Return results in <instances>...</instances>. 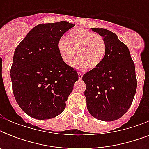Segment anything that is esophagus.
<instances>
[{
	"label": "esophagus",
	"mask_w": 149,
	"mask_h": 149,
	"mask_svg": "<svg viewBox=\"0 0 149 149\" xmlns=\"http://www.w3.org/2000/svg\"><path fill=\"white\" fill-rule=\"evenodd\" d=\"M78 77L79 79H81L83 78V73L82 72H78Z\"/></svg>",
	"instance_id": "obj_1"
}]
</instances>
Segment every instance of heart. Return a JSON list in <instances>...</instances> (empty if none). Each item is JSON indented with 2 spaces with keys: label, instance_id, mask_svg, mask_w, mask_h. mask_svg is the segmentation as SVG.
Returning <instances> with one entry per match:
<instances>
[{
  "label": "heart",
  "instance_id": "obj_1",
  "mask_svg": "<svg viewBox=\"0 0 149 149\" xmlns=\"http://www.w3.org/2000/svg\"><path fill=\"white\" fill-rule=\"evenodd\" d=\"M57 50L62 60L70 64L76 56L78 57L72 63V67L84 70L87 65L95 69L100 65L106 53V43L97 33H93L84 28L70 31L68 39L61 38L57 42Z\"/></svg>",
  "mask_w": 149,
  "mask_h": 149
}]
</instances>
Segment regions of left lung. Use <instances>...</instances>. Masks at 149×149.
<instances>
[{"instance_id":"left-lung-1","label":"left lung","mask_w":149,"mask_h":149,"mask_svg":"<svg viewBox=\"0 0 149 149\" xmlns=\"http://www.w3.org/2000/svg\"><path fill=\"white\" fill-rule=\"evenodd\" d=\"M104 38L106 53L102 63L83 76L89 113L100 120L121 118L132 105L137 88L134 63L127 45L105 29L92 28Z\"/></svg>"}]
</instances>
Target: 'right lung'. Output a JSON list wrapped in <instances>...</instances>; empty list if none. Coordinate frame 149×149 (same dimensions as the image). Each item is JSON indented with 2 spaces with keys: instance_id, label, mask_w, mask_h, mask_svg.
I'll return each instance as SVG.
<instances>
[{
  "instance_id": "add662e5",
  "label": "right lung",
  "mask_w": 149,
  "mask_h": 149,
  "mask_svg": "<svg viewBox=\"0 0 149 149\" xmlns=\"http://www.w3.org/2000/svg\"><path fill=\"white\" fill-rule=\"evenodd\" d=\"M74 26L65 21L39 24L15 49L10 69L13 93L31 118L51 119L65 109L78 74L62 60L57 42Z\"/></svg>"
}]
</instances>
